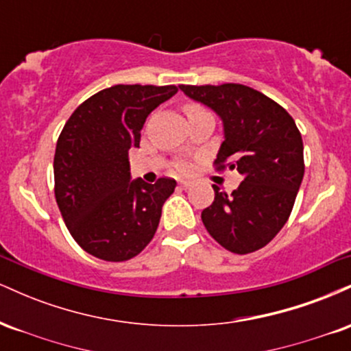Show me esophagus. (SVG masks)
Here are the masks:
<instances>
[{"instance_id":"obj_1","label":"esophagus","mask_w":351,"mask_h":351,"mask_svg":"<svg viewBox=\"0 0 351 351\" xmlns=\"http://www.w3.org/2000/svg\"><path fill=\"white\" fill-rule=\"evenodd\" d=\"M178 184H180V186H181V188H184V189H186V188H189V186H191V181H188V180H181Z\"/></svg>"}]
</instances>
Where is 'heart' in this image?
<instances>
[{"label": "heart", "instance_id": "obj_1", "mask_svg": "<svg viewBox=\"0 0 351 351\" xmlns=\"http://www.w3.org/2000/svg\"><path fill=\"white\" fill-rule=\"evenodd\" d=\"M196 108H199V106H196V104H186V106H184V110H186V114H188V112H191V110H196ZM175 170L180 171V173H186L189 170V165L184 163V162H178V163H175Z\"/></svg>", "mask_w": 351, "mask_h": 351}]
</instances>
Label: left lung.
I'll list each match as a JSON object with an SVG mask.
<instances>
[{
  "instance_id": "obj_1",
  "label": "left lung",
  "mask_w": 351,
  "mask_h": 351,
  "mask_svg": "<svg viewBox=\"0 0 351 351\" xmlns=\"http://www.w3.org/2000/svg\"><path fill=\"white\" fill-rule=\"evenodd\" d=\"M180 88L223 119L216 170L229 168L244 176L231 195L213 186L215 201L201 213L204 228L234 254L264 247L287 223L304 178L299 128L284 107L243 84Z\"/></svg>"
}]
</instances>
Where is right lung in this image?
Returning <instances> with one entry per match:
<instances>
[{"mask_svg": "<svg viewBox=\"0 0 351 351\" xmlns=\"http://www.w3.org/2000/svg\"><path fill=\"white\" fill-rule=\"evenodd\" d=\"M176 86L104 88L72 112L54 155V195L64 223L84 251L108 263L138 256L155 236L173 178L130 181L128 150Z\"/></svg>", "mask_w": 351, "mask_h": 351, "instance_id": "right-lung-1", "label": "right lung"}]
</instances>
